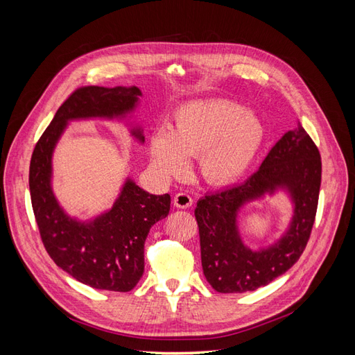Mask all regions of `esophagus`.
<instances>
[{
	"mask_svg": "<svg viewBox=\"0 0 355 355\" xmlns=\"http://www.w3.org/2000/svg\"><path fill=\"white\" fill-rule=\"evenodd\" d=\"M173 204L178 209H188L192 206V198L187 192H179L173 197Z\"/></svg>",
	"mask_w": 355,
	"mask_h": 355,
	"instance_id": "esophagus-1",
	"label": "esophagus"
}]
</instances>
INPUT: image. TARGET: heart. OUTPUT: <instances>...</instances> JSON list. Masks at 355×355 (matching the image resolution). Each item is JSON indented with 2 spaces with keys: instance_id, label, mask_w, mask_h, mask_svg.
<instances>
[{
  "instance_id": "b5f03b06",
  "label": "heart",
  "mask_w": 355,
  "mask_h": 355,
  "mask_svg": "<svg viewBox=\"0 0 355 355\" xmlns=\"http://www.w3.org/2000/svg\"><path fill=\"white\" fill-rule=\"evenodd\" d=\"M265 127L259 116L230 101L191 102L175 112L170 132L149 137L154 167L166 178L189 168L188 157H200L202 178L211 185H230L243 178L259 154Z\"/></svg>"
}]
</instances>
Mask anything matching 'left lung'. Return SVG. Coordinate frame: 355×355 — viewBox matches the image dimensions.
Segmentation results:
<instances>
[{
    "instance_id": "8db88e82",
    "label": "left lung",
    "mask_w": 355,
    "mask_h": 355,
    "mask_svg": "<svg viewBox=\"0 0 355 355\" xmlns=\"http://www.w3.org/2000/svg\"><path fill=\"white\" fill-rule=\"evenodd\" d=\"M321 184V157L313 139L297 124L265 157L259 170L240 185L209 194L197 202L201 265L219 293L252 292L270 284L304 253L315 220ZM286 189L295 204L291 227L268 250L242 244L236 216L245 202Z\"/></svg>"
}]
</instances>
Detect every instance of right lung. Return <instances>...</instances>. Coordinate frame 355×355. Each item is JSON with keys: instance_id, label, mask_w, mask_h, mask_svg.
Listing matches in <instances>:
<instances>
[{"instance_id": "right-lung-1", "label": "right lung", "mask_w": 355, "mask_h": 355, "mask_svg": "<svg viewBox=\"0 0 355 355\" xmlns=\"http://www.w3.org/2000/svg\"><path fill=\"white\" fill-rule=\"evenodd\" d=\"M142 96L137 87L85 85L69 94L41 135L29 164V191L41 241L55 263L93 288L130 292L144 274V244L170 210V196H153L127 179L110 211L90 222L69 218L51 191V154L68 121L124 118ZM132 135L144 142L141 128Z\"/></svg>"}]
</instances>
